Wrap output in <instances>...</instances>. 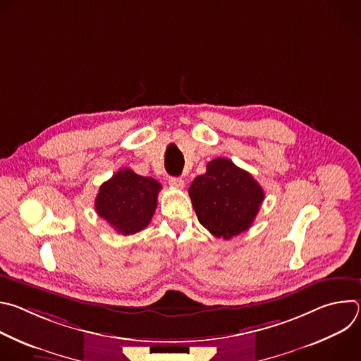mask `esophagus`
<instances>
[{
    "label": "esophagus",
    "instance_id": "obj_1",
    "mask_svg": "<svg viewBox=\"0 0 361 361\" xmlns=\"http://www.w3.org/2000/svg\"><path fill=\"white\" fill-rule=\"evenodd\" d=\"M169 183H170V185H173L174 188H184V180L183 178H180V177H170L169 178Z\"/></svg>",
    "mask_w": 361,
    "mask_h": 361
}]
</instances>
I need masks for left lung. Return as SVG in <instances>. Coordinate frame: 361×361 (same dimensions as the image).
<instances>
[{"label":"left lung","mask_w":361,"mask_h":361,"mask_svg":"<svg viewBox=\"0 0 361 361\" xmlns=\"http://www.w3.org/2000/svg\"><path fill=\"white\" fill-rule=\"evenodd\" d=\"M188 194L201 226L224 240L248 230L264 200L262 185L250 173L221 157L195 177Z\"/></svg>","instance_id":"8db88e82"}]
</instances>
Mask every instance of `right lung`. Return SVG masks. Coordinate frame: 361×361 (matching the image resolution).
<instances>
[{"label":"right lung","mask_w":361,"mask_h":361,"mask_svg":"<svg viewBox=\"0 0 361 361\" xmlns=\"http://www.w3.org/2000/svg\"><path fill=\"white\" fill-rule=\"evenodd\" d=\"M160 190L161 184L152 177L123 169L99 187L95 212L117 233L135 234L149 224Z\"/></svg>","instance_id":"obj_1"}]
</instances>
